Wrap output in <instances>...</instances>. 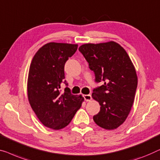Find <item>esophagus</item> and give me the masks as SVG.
I'll use <instances>...</instances> for the list:
<instances>
[{
  "instance_id": "obj_1",
  "label": "esophagus",
  "mask_w": 160,
  "mask_h": 160,
  "mask_svg": "<svg viewBox=\"0 0 160 160\" xmlns=\"http://www.w3.org/2000/svg\"><path fill=\"white\" fill-rule=\"evenodd\" d=\"M83 97H84L85 101L88 102V101H91L92 100V96L90 95V94H84V95Z\"/></svg>"
}]
</instances>
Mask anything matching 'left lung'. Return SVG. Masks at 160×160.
I'll list each match as a JSON object with an SVG mask.
<instances>
[{"instance_id":"1","label":"left lung","mask_w":160,"mask_h":160,"mask_svg":"<svg viewBox=\"0 0 160 160\" xmlns=\"http://www.w3.org/2000/svg\"><path fill=\"white\" fill-rule=\"evenodd\" d=\"M78 50L94 72L95 82H104L92 94L101 106L94 121L107 130L118 128L130 112L137 88V75L130 57L114 41L84 44Z\"/></svg>"}]
</instances>
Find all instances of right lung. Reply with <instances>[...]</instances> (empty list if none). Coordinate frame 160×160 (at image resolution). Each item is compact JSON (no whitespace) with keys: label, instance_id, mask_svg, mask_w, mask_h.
Masks as SVG:
<instances>
[{"label":"right lung","instance_id":"right-lung-1","mask_svg":"<svg viewBox=\"0 0 160 160\" xmlns=\"http://www.w3.org/2000/svg\"><path fill=\"white\" fill-rule=\"evenodd\" d=\"M78 45L49 42L38 50L31 62L27 79V96L31 108L44 126L60 130L70 123L84 102L70 89L61 92L64 66L76 51Z\"/></svg>","mask_w":160,"mask_h":160}]
</instances>
